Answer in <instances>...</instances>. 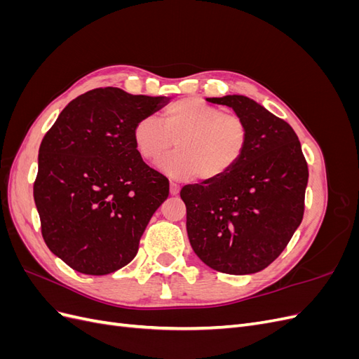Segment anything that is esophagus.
Instances as JSON below:
<instances>
[{
	"instance_id": "1",
	"label": "esophagus",
	"mask_w": 359,
	"mask_h": 359,
	"mask_svg": "<svg viewBox=\"0 0 359 359\" xmlns=\"http://www.w3.org/2000/svg\"><path fill=\"white\" fill-rule=\"evenodd\" d=\"M180 193V186L175 182H170V194L172 196H177V194Z\"/></svg>"
}]
</instances>
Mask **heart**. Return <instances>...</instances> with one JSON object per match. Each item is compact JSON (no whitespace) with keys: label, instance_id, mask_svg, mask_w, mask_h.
Masks as SVG:
<instances>
[{"label":"heart","instance_id":"obj_1","mask_svg":"<svg viewBox=\"0 0 359 359\" xmlns=\"http://www.w3.org/2000/svg\"><path fill=\"white\" fill-rule=\"evenodd\" d=\"M133 142L145 161L156 163L175 144L177 153L160 163L169 177L210 184L232 172L244 158L250 144V127L236 114L198 97H182L153 116L140 118L133 127Z\"/></svg>","mask_w":359,"mask_h":359}]
</instances>
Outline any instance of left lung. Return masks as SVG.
<instances>
[{
	"label": "left lung",
	"mask_w": 359,
	"mask_h": 359,
	"mask_svg": "<svg viewBox=\"0 0 359 359\" xmlns=\"http://www.w3.org/2000/svg\"><path fill=\"white\" fill-rule=\"evenodd\" d=\"M232 107L250 127L248 149L215 182L181 190L194 253L226 274H253L280 256L302 222L309 168L293 128L244 95L206 99Z\"/></svg>",
	"instance_id": "1"
}]
</instances>
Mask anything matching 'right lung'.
<instances>
[{
	"mask_svg": "<svg viewBox=\"0 0 359 359\" xmlns=\"http://www.w3.org/2000/svg\"><path fill=\"white\" fill-rule=\"evenodd\" d=\"M166 97L106 86L76 97L43 137L34 202L53 255L82 274L132 262L169 181L137 154L133 127Z\"/></svg>",
	"mask_w": 359,
	"mask_h": 359,
	"instance_id": "add662e5",
	"label": "right lung"
}]
</instances>
